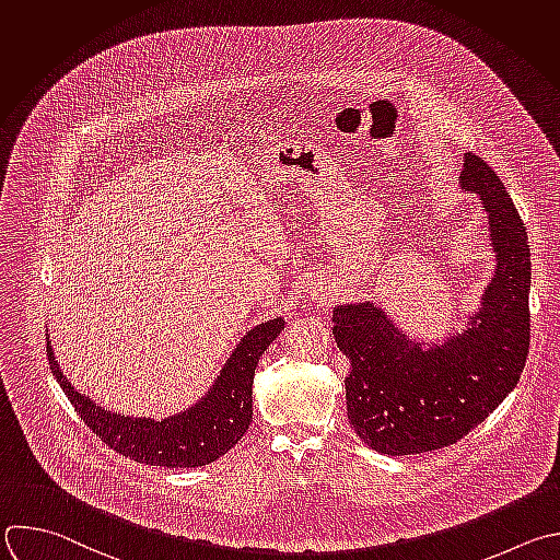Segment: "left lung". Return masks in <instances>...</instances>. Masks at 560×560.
<instances>
[{
	"label": "left lung",
	"instance_id": "8db88e82",
	"mask_svg": "<svg viewBox=\"0 0 560 560\" xmlns=\"http://www.w3.org/2000/svg\"><path fill=\"white\" fill-rule=\"evenodd\" d=\"M459 189L488 213L494 272L462 329L433 340L407 336L374 301L340 303L334 338L349 360L347 418L383 455H416L455 444L516 387L529 347V246L499 175L464 153Z\"/></svg>",
	"mask_w": 560,
	"mask_h": 560
}]
</instances>
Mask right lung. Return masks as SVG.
<instances>
[{"label": "right lung", "mask_w": 560, "mask_h": 560, "mask_svg": "<svg viewBox=\"0 0 560 560\" xmlns=\"http://www.w3.org/2000/svg\"><path fill=\"white\" fill-rule=\"evenodd\" d=\"M281 316L248 329L207 394L191 407L164 420L131 418L98 407L90 396L79 394L63 376L52 353L48 334V360L52 376L66 392L81 420L116 453L149 466L196 468L229 453L253 422V378L261 353L281 334Z\"/></svg>", "instance_id": "obj_1"}]
</instances>
